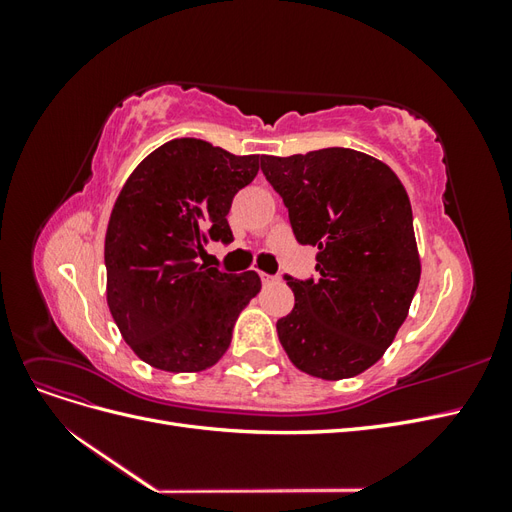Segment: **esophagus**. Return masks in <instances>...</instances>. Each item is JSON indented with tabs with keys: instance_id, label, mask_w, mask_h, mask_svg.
Returning a JSON list of instances; mask_svg holds the SVG:
<instances>
[{
	"instance_id": "1",
	"label": "esophagus",
	"mask_w": 512,
	"mask_h": 512,
	"mask_svg": "<svg viewBox=\"0 0 512 512\" xmlns=\"http://www.w3.org/2000/svg\"><path fill=\"white\" fill-rule=\"evenodd\" d=\"M260 277H262V284H265V286L277 282V277H273V275H269V273H260Z\"/></svg>"
}]
</instances>
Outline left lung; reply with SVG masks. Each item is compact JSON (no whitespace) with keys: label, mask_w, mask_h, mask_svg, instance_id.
Here are the masks:
<instances>
[{"label":"left lung","mask_w":512,"mask_h":512,"mask_svg":"<svg viewBox=\"0 0 512 512\" xmlns=\"http://www.w3.org/2000/svg\"><path fill=\"white\" fill-rule=\"evenodd\" d=\"M288 207L294 237L318 247V280L297 282L277 335L292 365L322 380L363 374L393 344L421 280L412 207L391 166L329 147L262 156Z\"/></svg>","instance_id":"1"}]
</instances>
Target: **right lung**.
I'll list each match as a JSON object with an SVG mask.
<instances>
[{
	"mask_svg": "<svg viewBox=\"0 0 512 512\" xmlns=\"http://www.w3.org/2000/svg\"><path fill=\"white\" fill-rule=\"evenodd\" d=\"M258 168V156L175 138L123 183L104 239L106 303L121 337L147 365L194 374L228 350L260 277L224 273L198 258L211 241H232V198Z\"/></svg>",
	"mask_w": 512,
	"mask_h": 512,
	"instance_id": "add662e5",
	"label": "right lung"
}]
</instances>
